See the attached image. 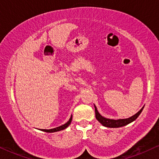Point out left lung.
<instances>
[{"label":"left lung","mask_w":159,"mask_h":159,"mask_svg":"<svg viewBox=\"0 0 159 159\" xmlns=\"http://www.w3.org/2000/svg\"><path fill=\"white\" fill-rule=\"evenodd\" d=\"M95 117H96L97 120L99 121L100 123L102 125L106 127H109V128H118L121 127H124V126H126L129 125V123L134 121L135 119L139 116V115L141 114L142 111L144 108V106L141 108V109L139 111L138 113H136L135 114L132 116L131 117L127 119H107L106 117H103L100 114V113L98 111V109L96 106H95Z\"/></svg>","instance_id":"8db88e82"}]
</instances>
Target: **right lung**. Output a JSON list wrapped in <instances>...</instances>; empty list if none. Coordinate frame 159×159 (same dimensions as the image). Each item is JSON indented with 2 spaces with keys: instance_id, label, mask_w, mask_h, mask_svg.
I'll return each mask as SVG.
<instances>
[{
  "instance_id": "right-lung-1",
  "label": "right lung",
  "mask_w": 159,
  "mask_h": 159,
  "mask_svg": "<svg viewBox=\"0 0 159 159\" xmlns=\"http://www.w3.org/2000/svg\"><path fill=\"white\" fill-rule=\"evenodd\" d=\"M71 120H72V115L71 116L70 119H69V120L67 121L66 124H64V125H63L61 126H59V127H58L53 128V129H42V131L45 132H50V133H51V132H58V131H61V130L66 129V128L69 127V125H70L71 122Z\"/></svg>"
}]
</instances>
